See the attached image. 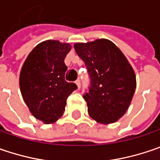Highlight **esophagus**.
Wrapping results in <instances>:
<instances>
[{"label": "esophagus", "instance_id": "esophagus-1", "mask_svg": "<svg viewBox=\"0 0 160 160\" xmlns=\"http://www.w3.org/2000/svg\"><path fill=\"white\" fill-rule=\"evenodd\" d=\"M75 83H76V85H77L78 88H80V80H77L76 81H75Z\"/></svg>", "mask_w": 160, "mask_h": 160}]
</instances>
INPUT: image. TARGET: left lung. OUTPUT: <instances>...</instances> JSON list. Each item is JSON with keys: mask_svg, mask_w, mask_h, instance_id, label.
<instances>
[{"mask_svg": "<svg viewBox=\"0 0 160 160\" xmlns=\"http://www.w3.org/2000/svg\"><path fill=\"white\" fill-rule=\"evenodd\" d=\"M74 49L90 78L88 91L83 95L89 116L104 124L118 121L127 111L136 88L135 73L128 60L108 39L76 43Z\"/></svg>", "mask_w": 160, "mask_h": 160, "instance_id": "8db88e82", "label": "left lung"}]
</instances>
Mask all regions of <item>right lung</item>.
I'll return each mask as SVG.
<instances>
[{
  "label": "right lung",
  "instance_id": "obj_1",
  "mask_svg": "<svg viewBox=\"0 0 160 160\" xmlns=\"http://www.w3.org/2000/svg\"><path fill=\"white\" fill-rule=\"evenodd\" d=\"M72 46L57 40L37 45L23 63L19 75L22 98L30 113L44 123H52L62 115L68 97L77 88L64 79V59Z\"/></svg>",
  "mask_w": 160,
  "mask_h": 160
}]
</instances>
